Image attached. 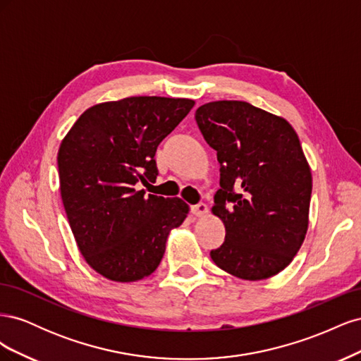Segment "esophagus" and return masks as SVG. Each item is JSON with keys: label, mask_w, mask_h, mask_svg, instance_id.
Returning <instances> with one entry per match:
<instances>
[{"label": "esophagus", "mask_w": 361, "mask_h": 361, "mask_svg": "<svg viewBox=\"0 0 361 361\" xmlns=\"http://www.w3.org/2000/svg\"><path fill=\"white\" fill-rule=\"evenodd\" d=\"M191 212H192V215L202 218V216H206L207 214H209V207H207L204 203H199V204L191 207Z\"/></svg>", "instance_id": "esophagus-1"}]
</instances>
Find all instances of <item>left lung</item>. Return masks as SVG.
I'll return each mask as SVG.
<instances>
[{"instance_id": "8db88e82", "label": "left lung", "mask_w": 361, "mask_h": 361, "mask_svg": "<svg viewBox=\"0 0 361 361\" xmlns=\"http://www.w3.org/2000/svg\"><path fill=\"white\" fill-rule=\"evenodd\" d=\"M195 120L220 162L212 214L226 241L212 260L243 280L279 274L309 228L312 171L297 133L286 118L244 101L207 102Z\"/></svg>"}]
</instances>
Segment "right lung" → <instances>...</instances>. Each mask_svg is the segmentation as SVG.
Segmentation results:
<instances>
[{
    "label": "right lung",
    "mask_w": 361,
    "mask_h": 361,
    "mask_svg": "<svg viewBox=\"0 0 361 361\" xmlns=\"http://www.w3.org/2000/svg\"><path fill=\"white\" fill-rule=\"evenodd\" d=\"M187 97L130 96L96 104L59 149L60 194L80 253L97 274L130 283L149 277L190 206L138 190L157 179L161 141L194 106Z\"/></svg>",
    "instance_id": "add662e5"
}]
</instances>
